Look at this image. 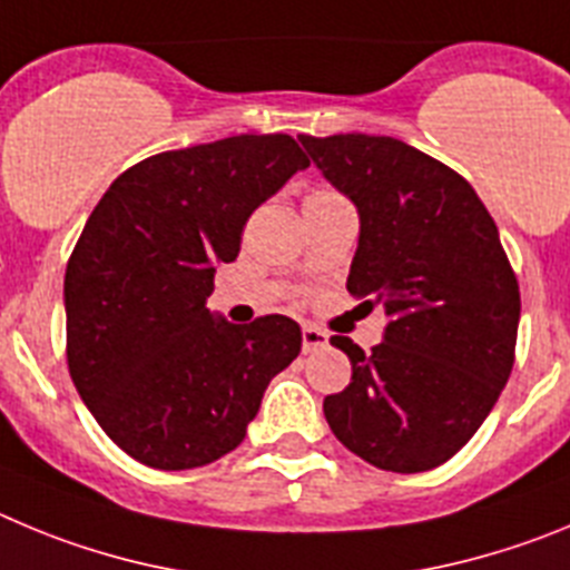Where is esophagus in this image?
Masks as SVG:
<instances>
[{
  "instance_id": "34e87169",
  "label": "esophagus",
  "mask_w": 570,
  "mask_h": 570,
  "mask_svg": "<svg viewBox=\"0 0 570 570\" xmlns=\"http://www.w3.org/2000/svg\"><path fill=\"white\" fill-rule=\"evenodd\" d=\"M301 337H304V355H312L317 348L330 346V335L323 330H317V326H304Z\"/></svg>"
}]
</instances>
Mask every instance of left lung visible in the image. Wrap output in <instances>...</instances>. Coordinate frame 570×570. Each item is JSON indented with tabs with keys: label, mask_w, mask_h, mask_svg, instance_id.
<instances>
[{
	"label": "left lung",
	"mask_w": 570,
	"mask_h": 570,
	"mask_svg": "<svg viewBox=\"0 0 570 570\" xmlns=\"http://www.w3.org/2000/svg\"><path fill=\"white\" fill-rule=\"evenodd\" d=\"M297 141L361 218L348 295L389 317L368 355L332 337L352 383L323 400L326 423L377 469H434L483 425L514 366L520 286L494 218L465 178L400 138Z\"/></svg>",
	"instance_id": "obj_1"
}]
</instances>
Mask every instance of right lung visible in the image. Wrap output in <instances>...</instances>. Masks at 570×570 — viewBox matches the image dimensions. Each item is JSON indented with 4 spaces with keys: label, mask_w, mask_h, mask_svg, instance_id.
Masks as SVG:
<instances>
[{
    "label": "right lung",
    "mask_w": 570,
    "mask_h": 570,
    "mask_svg": "<svg viewBox=\"0 0 570 570\" xmlns=\"http://www.w3.org/2000/svg\"><path fill=\"white\" fill-rule=\"evenodd\" d=\"M309 158L284 132L158 153L110 184L65 273L68 366L99 425L138 463L198 469L244 440L301 326L207 309L249 215Z\"/></svg>",
    "instance_id": "right-lung-1"
}]
</instances>
